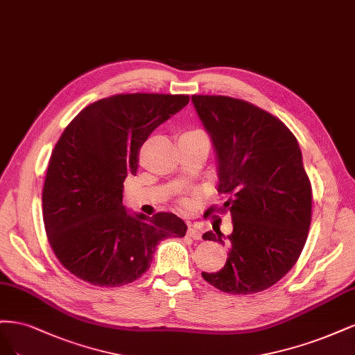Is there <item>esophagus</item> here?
<instances>
[{
	"label": "esophagus",
	"instance_id": "34e87169",
	"mask_svg": "<svg viewBox=\"0 0 355 355\" xmlns=\"http://www.w3.org/2000/svg\"><path fill=\"white\" fill-rule=\"evenodd\" d=\"M187 236L193 240H200L202 239V228L198 225H190L187 230Z\"/></svg>",
	"mask_w": 355,
	"mask_h": 355
}]
</instances>
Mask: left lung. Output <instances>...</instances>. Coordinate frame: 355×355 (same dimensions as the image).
I'll list each match as a JSON object with an SVG mask.
<instances>
[{"mask_svg":"<svg viewBox=\"0 0 355 355\" xmlns=\"http://www.w3.org/2000/svg\"><path fill=\"white\" fill-rule=\"evenodd\" d=\"M216 156L220 209L233 232H207L203 240L228 245L225 266L202 272L227 293H257L277 283L298 261L311 224V182L295 135L268 112L225 96H191Z\"/></svg>","mask_w":355,"mask_h":355,"instance_id":"8db88e82","label":"left lung"}]
</instances>
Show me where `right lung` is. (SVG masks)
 <instances>
[{"instance_id":"obj_1","label":"right lung","mask_w":355,"mask_h":355,"mask_svg":"<svg viewBox=\"0 0 355 355\" xmlns=\"http://www.w3.org/2000/svg\"><path fill=\"white\" fill-rule=\"evenodd\" d=\"M189 96L118 94L78 113L50 157L42 216L53 252L73 276L94 286H123L150 267L166 237H184L177 215L131 214L123 181L135 175L143 143L189 103Z\"/></svg>"}]
</instances>
